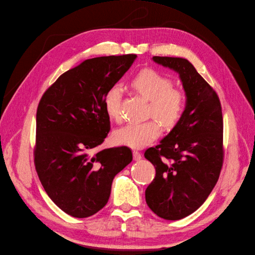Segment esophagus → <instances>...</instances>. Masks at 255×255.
Instances as JSON below:
<instances>
[{
	"label": "esophagus",
	"mask_w": 255,
	"mask_h": 255,
	"mask_svg": "<svg viewBox=\"0 0 255 255\" xmlns=\"http://www.w3.org/2000/svg\"><path fill=\"white\" fill-rule=\"evenodd\" d=\"M133 157H134V160H139L141 158V153L134 150L133 151Z\"/></svg>",
	"instance_id": "obj_1"
}]
</instances>
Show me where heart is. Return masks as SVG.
<instances>
[{
  "label": "heart",
  "mask_w": 255,
  "mask_h": 255,
  "mask_svg": "<svg viewBox=\"0 0 255 255\" xmlns=\"http://www.w3.org/2000/svg\"><path fill=\"white\" fill-rule=\"evenodd\" d=\"M130 85L138 94L149 100V115L155 116L165 128L174 127L182 118L186 97L181 89L172 87V81L166 75L144 69L134 76ZM121 100L122 90L118 86L112 87L104 98L106 113L116 121L122 118ZM160 132V123L152 118L144 122L128 123L117 129L114 133V140L118 144L140 149L155 140Z\"/></svg>",
  "instance_id": "b5f03b06"
}]
</instances>
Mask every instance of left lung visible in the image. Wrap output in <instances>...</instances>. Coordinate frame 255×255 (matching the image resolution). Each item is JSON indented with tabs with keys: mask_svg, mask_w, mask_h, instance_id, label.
Returning a JSON list of instances; mask_svg holds the SVG:
<instances>
[{
	"mask_svg": "<svg viewBox=\"0 0 255 255\" xmlns=\"http://www.w3.org/2000/svg\"><path fill=\"white\" fill-rule=\"evenodd\" d=\"M153 60L180 74L186 107L171 132L144 152L156 171L145 189V201L158 217L179 220L204 203L219 179L223 164L221 104L187 59L153 56Z\"/></svg>",
	"mask_w": 255,
	"mask_h": 255,
	"instance_id": "left-lung-1",
	"label": "left lung"
}]
</instances>
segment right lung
Returning a JSON list of instances; mask_svg holds the SVG:
<instances>
[{"mask_svg": "<svg viewBox=\"0 0 255 255\" xmlns=\"http://www.w3.org/2000/svg\"><path fill=\"white\" fill-rule=\"evenodd\" d=\"M137 55L96 57L70 69L45 90L36 115L35 168L61 211L75 218L106 205L115 175L133 159L126 145L92 153L111 130L104 98Z\"/></svg>", "mask_w": 255, "mask_h": 255, "instance_id": "obj_1", "label": "right lung"}]
</instances>
